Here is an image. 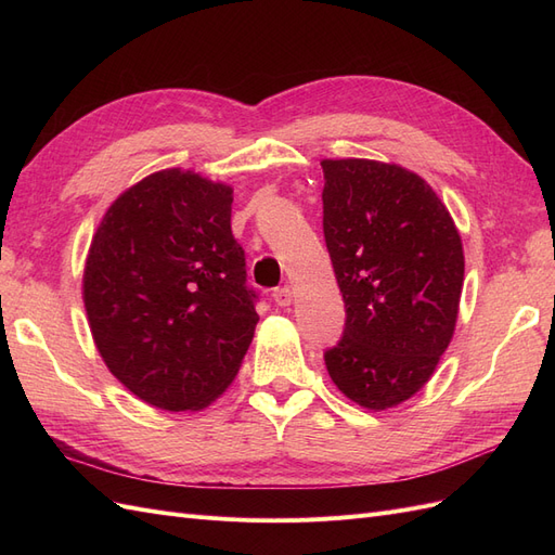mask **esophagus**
Listing matches in <instances>:
<instances>
[{"instance_id": "34e87169", "label": "esophagus", "mask_w": 555, "mask_h": 555, "mask_svg": "<svg viewBox=\"0 0 555 555\" xmlns=\"http://www.w3.org/2000/svg\"><path fill=\"white\" fill-rule=\"evenodd\" d=\"M273 300H275V304H278L280 308H287V306H292L294 292H292L289 287H280V289L273 292Z\"/></svg>"}]
</instances>
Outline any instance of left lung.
Returning a JSON list of instances; mask_svg holds the SVG:
<instances>
[{
  "label": "left lung",
  "mask_w": 555,
  "mask_h": 555,
  "mask_svg": "<svg viewBox=\"0 0 555 555\" xmlns=\"http://www.w3.org/2000/svg\"><path fill=\"white\" fill-rule=\"evenodd\" d=\"M324 238L345 331L324 351L335 386L367 410L412 398L456 328L463 245L430 184L396 164L324 159Z\"/></svg>",
  "instance_id": "8db88e82"
}]
</instances>
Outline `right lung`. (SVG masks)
Masks as SVG:
<instances>
[{"label": "right lung", "mask_w": 555, "mask_h": 555, "mask_svg": "<svg viewBox=\"0 0 555 555\" xmlns=\"http://www.w3.org/2000/svg\"><path fill=\"white\" fill-rule=\"evenodd\" d=\"M233 190L166 169L115 198L82 275L108 371L159 410H204L236 377L259 294L231 233Z\"/></svg>", "instance_id": "obj_1"}]
</instances>
